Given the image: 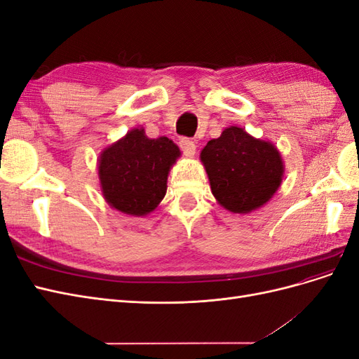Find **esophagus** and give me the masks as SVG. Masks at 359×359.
<instances>
[{
  "instance_id": "1",
  "label": "esophagus",
  "mask_w": 359,
  "mask_h": 359,
  "mask_svg": "<svg viewBox=\"0 0 359 359\" xmlns=\"http://www.w3.org/2000/svg\"><path fill=\"white\" fill-rule=\"evenodd\" d=\"M180 148L186 156H194V153H196V144L187 137H182L180 140Z\"/></svg>"
}]
</instances>
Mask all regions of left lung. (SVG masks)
<instances>
[{
  "label": "left lung",
  "mask_w": 359,
  "mask_h": 359,
  "mask_svg": "<svg viewBox=\"0 0 359 359\" xmlns=\"http://www.w3.org/2000/svg\"><path fill=\"white\" fill-rule=\"evenodd\" d=\"M201 160L214 198L232 212L247 214L265 205L283 177L277 148L235 126L211 139L202 149Z\"/></svg>",
  "instance_id": "left-lung-1"
}]
</instances>
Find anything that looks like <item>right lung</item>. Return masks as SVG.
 Wrapping results in <instances>:
<instances>
[{
  "instance_id": "obj_1",
  "label": "right lung",
  "mask_w": 359,
  "mask_h": 359,
  "mask_svg": "<svg viewBox=\"0 0 359 359\" xmlns=\"http://www.w3.org/2000/svg\"><path fill=\"white\" fill-rule=\"evenodd\" d=\"M180 148L168 137L149 139L144 128L106 148L99 160V177L104 199L115 210L130 215H145L166 194L170 166Z\"/></svg>"
}]
</instances>
